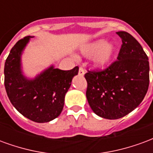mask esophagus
<instances>
[{
  "instance_id": "obj_1",
  "label": "esophagus",
  "mask_w": 153,
  "mask_h": 153,
  "mask_svg": "<svg viewBox=\"0 0 153 153\" xmlns=\"http://www.w3.org/2000/svg\"><path fill=\"white\" fill-rule=\"evenodd\" d=\"M78 73H79V75L84 76L85 70H84V68H82V67H80V68H79V72H78Z\"/></svg>"
}]
</instances>
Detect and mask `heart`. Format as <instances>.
Returning <instances> with one entry per match:
<instances>
[{
    "label": "heart",
    "mask_w": 153,
    "mask_h": 153,
    "mask_svg": "<svg viewBox=\"0 0 153 153\" xmlns=\"http://www.w3.org/2000/svg\"><path fill=\"white\" fill-rule=\"evenodd\" d=\"M105 44V41L103 40L95 41L82 48L81 53L85 56L90 57L97 53L94 58V63L98 68H102L110 61L114 51L112 45Z\"/></svg>",
    "instance_id": "1"
}]
</instances>
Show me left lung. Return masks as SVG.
I'll return each mask as SVG.
<instances>
[{
  "instance_id": "left-lung-1",
  "label": "left lung",
  "mask_w": 153,
  "mask_h": 153,
  "mask_svg": "<svg viewBox=\"0 0 153 153\" xmlns=\"http://www.w3.org/2000/svg\"><path fill=\"white\" fill-rule=\"evenodd\" d=\"M122 45L117 60L104 70H88L86 98L93 112L114 120L141 103L149 85V62L141 45L126 32H117Z\"/></svg>"
}]
</instances>
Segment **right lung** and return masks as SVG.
<instances>
[{"mask_svg": "<svg viewBox=\"0 0 153 153\" xmlns=\"http://www.w3.org/2000/svg\"><path fill=\"white\" fill-rule=\"evenodd\" d=\"M31 37H23L11 49L4 68L5 87L18 112L31 121L44 123L60 115L65 94L79 68L63 71L51 66L35 79L26 78L21 70V54Z\"/></svg>", "mask_w": 153, "mask_h": 153, "instance_id": "1", "label": "right lung"}]
</instances>
